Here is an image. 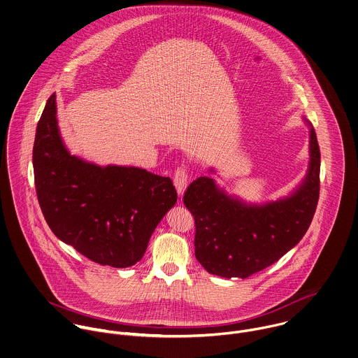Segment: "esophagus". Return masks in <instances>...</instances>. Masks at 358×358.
Here are the masks:
<instances>
[{"label":"esophagus","instance_id":"34e87169","mask_svg":"<svg viewBox=\"0 0 358 358\" xmlns=\"http://www.w3.org/2000/svg\"><path fill=\"white\" fill-rule=\"evenodd\" d=\"M187 184H188V170L185 166H180L174 171V185H176L180 196H182V194L187 188Z\"/></svg>","mask_w":358,"mask_h":358}]
</instances>
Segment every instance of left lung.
Returning a JSON list of instances; mask_svg holds the SVG:
<instances>
[{"label": "left lung", "instance_id": "obj_1", "mask_svg": "<svg viewBox=\"0 0 358 358\" xmlns=\"http://www.w3.org/2000/svg\"><path fill=\"white\" fill-rule=\"evenodd\" d=\"M321 155L310 126V166L303 184L285 199L246 205L218 189L210 177L189 184L184 205L195 220V256L224 278H248L278 262L304 236L320 198Z\"/></svg>", "mask_w": 358, "mask_h": 358}]
</instances>
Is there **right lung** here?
Returning a JSON list of instances; mask_svg holds the SVG:
<instances>
[{
    "mask_svg": "<svg viewBox=\"0 0 358 358\" xmlns=\"http://www.w3.org/2000/svg\"><path fill=\"white\" fill-rule=\"evenodd\" d=\"M37 199L51 231L87 259L116 268L143 259L163 215L177 202L169 177L138 167H101L62 143L52 94L33 146Z\"/></svg>",
    "mask_w": 358,
    "mask_h": 358,
    "instance_id": "obj_1",
    "label": "right lung"
}]
</instances>
